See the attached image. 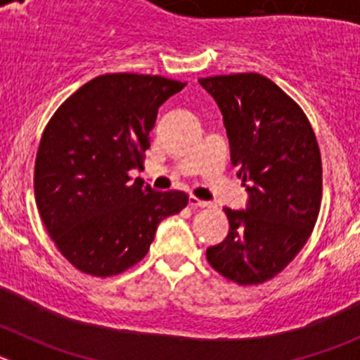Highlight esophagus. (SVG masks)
Masks as SVG:
<instances>
[{
    "label": "esophagus",
    "mask_w": 360,
    "mask_h": 360,
    "mask_svg": "<svg viewBox=\"0 0 360 360\" xmlns=\"http://www.w3.org/2000/svg\"><path fill=\"white\" fill-rule=\"evenodd\" d=\"M189 205H191V207H203V209L212 207V203H211V202H205V200H200V198H196V196H193V195L189 196Z\"/></svg>",
    "instance_id": "esophagus-1"
}]
</instances>
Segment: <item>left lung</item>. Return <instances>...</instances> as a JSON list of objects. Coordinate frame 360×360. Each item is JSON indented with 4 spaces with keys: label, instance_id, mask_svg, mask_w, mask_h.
<instances>
[{
    "label": "left lung",
    "instance_id": "8db88e82",
    "mask_svg": "<svg viewBox=\"0 0 360 360\" xmlns=\"http://www.w3.org/2000/svg\"><path fill=\"white\" fill-rule=\"evenodd\" d=\"M218 104L231 162L249 193L245 209L225 207L229 234L207 262L238 285L278 276L303 249L317 221L323 165L303 110L259 73L200 79Z\"/></svg>",
    "mask_w": 360,
    "mask_h": 360
}]
</instances>
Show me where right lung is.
<instances>
[{"label":"right lung","instance_id":"obj_1","mask_svg":"<svg viewBox=\"0 0 360 360\" xmlns=\"http://www.w3.org/2000/svg\"><path fill=\"white\" fill-rule=\"evenodd\" d=\"M186 82L108 73L81 86L41 136L34 193L59 252L84 274L108 278L148 254L158 224L187 205L182 191H155L142 167L158 108Z\"/></svg>","mask_w":360,"mask_h":360}]
</instances>
